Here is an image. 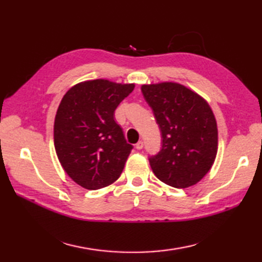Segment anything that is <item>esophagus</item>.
I'll return each instance as SVG.
<instances>
[{
  "instance_id": "1",
  "label": "esophagus",
  "mask_w": 262,
  "mask_h": 262,
  "mask_svg": "<svg viewBox=\"0 0 262 262\" xmlns=\"http://www.w3.org/2000/svg\"><path fill=\"white\" fill-rule=\"evenodd\" d=\"M143 146H144V142H143V141H140V142L135 144V147H136L137 149H142Z\"/></svg>"
}]
</instances>
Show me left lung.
I'll use <instances>...</instances> for the list:
<instances>
[{"label":"left lung","mask_w":262,"mask_h":262,"mask_svg":"<svg viewBox=\"0 0 262 262\" xmlns=\"http://www.w3.org/2000/svg\"><path fill=\"white\" fill-rule=\"evenodd\" d=\"M162 133V148L149 158L158 179L174 188L196 185L208 173L219 148L213 110L198 93L176 82L142 85Z\"/></svg>","instance_id":"1"}]
</instances>
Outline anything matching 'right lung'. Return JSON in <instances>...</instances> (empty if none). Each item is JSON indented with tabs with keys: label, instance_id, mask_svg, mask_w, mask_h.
Here are the masks:
<instances>
[{
	"label": "right lung",
	"instance_id": "obj_1",
	"mask_svg": "<svg viewBox=\"0 0 262 262\" xmlns=\"http://www.w3.org/2000/svg\"><path fill=\"white\" fill-rule=\"evenodd\" d=\"M134 83L80 82L64 94L54 122V144L64 171L77 185L97 190L120 177L133 145L115 120Z\"/></svg>",
	"mask_w": 262,
	"mask_h": 262
}]
</instances>
